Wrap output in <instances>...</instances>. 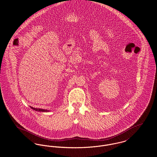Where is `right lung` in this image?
<instances>
[{"label":"right lung","mask_w":157,"mask_h":157,"mask_svg":"<svg viewBox=\"0 0 157 157\" xmlns=\"http://www.w3.org/2000/svg\"><path fill=\"white\" fill-rule=\"evenodd\" d=\"M30 108H32L33 109L36 111H39V112H48L49 110H47V109H40V108H33L32 106H30Z\"/></svg>","instance_id":"add662e5"}]
</instances>
